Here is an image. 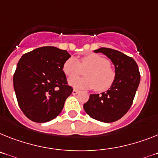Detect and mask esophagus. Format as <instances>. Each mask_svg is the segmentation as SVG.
Masks as SVG:
<instances>
[{"label": "esophagus", "instance_id": "esophagus-1", "mask_svg": "<svg viewBox=\"0 0 158 158\" xmlns=\"http://www.w3.org/2000/svg\"><path fill=\"white\" fill-rule=\"evenodd\" d=\"M79 91H78V90L74 89V90H73V91H72V95H77V94L79 93Z\"/></svg>", "mask_w": 158, "mask_h": 158}]
</instances>
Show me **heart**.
Here are the masks:
<instances>
[{"label":"heart","mask_w":158,"mask_h":158,"mask_svg":"<svg viewBox=\"0 0 158 158\" xmlns=\"http://www.w3.org/2000/svg\"><path fill=\"white\" fill-rule=\"evenodd\" d=\"M63 71L69 78L76 77L85 71L84 78L69 79V84L76 89H92L97 91L108 90L116 78L111 63L101 55L91 54L83 57L81 63L76 58H69L63 64Z\"/></svg>","instance_id":"1"}]
</instances>
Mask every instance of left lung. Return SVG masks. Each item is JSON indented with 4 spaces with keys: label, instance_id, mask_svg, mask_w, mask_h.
<instances>
[{
    "label": "left lung",
    "instance_id": "left-lung-1",
    "mask_svg": "<svg viewBox=\"0 0 158 158\" xmlns=\"http://www.w3.org/2000/svg\"><path fill=\"white\" fill-rule=\"evenodd\" d=\"M102 53L112 61L116 78L106 92L91 94L83 108L91 118L105 123L120 120L128 112L140 83V75L135 60L126 54L110 48L94 50Z\"/></svg>",
    "mask_w": 158,
    "mask_h": 158
}]
</instances>
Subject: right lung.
I'll use <instances>...</instances> for the list:
<instances>
[{
    "label": "right lung",
    "instance_id": "add662e5",
    "mask_svg": "<svg viewBox=\"0 0 158 158\" xmlns=\"http://www.w3.org/2000/svg\"><path fill=\"white\" fill-rule=\"evenodd\" d=\"M70 57L67 50L43 46L23 54L18 62L14 91L20 108L32 121L48 122L62 112L73 91L63 71Z\"/></svg>",
    "mask_w": 158,
    "mask_h": 158
}]
</instances>
